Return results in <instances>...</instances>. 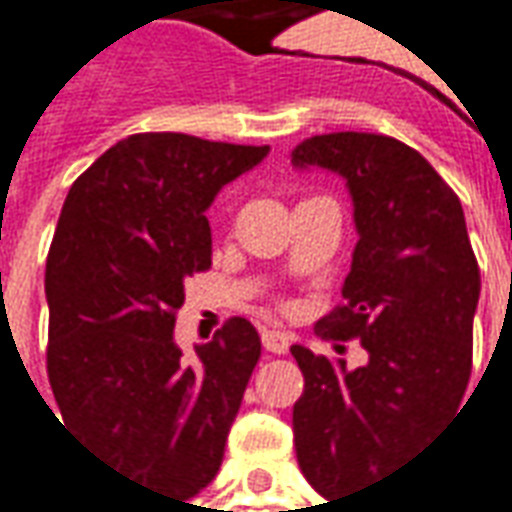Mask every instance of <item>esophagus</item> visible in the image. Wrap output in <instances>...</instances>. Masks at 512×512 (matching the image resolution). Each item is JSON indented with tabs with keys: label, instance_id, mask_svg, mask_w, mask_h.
Here are the masks:
<instances>
[{
	"label": "esophagus",
	"instance_id": "obj_1",
	"mask_svg": "<svg viewBox=\"0 0 512 512\" xmlns=\"http://www.w3.org/2000/svg\"><path fill=\"white\" fill-rule=\"evenodd\" d=\"M260 340H263V348H266V351H272V354H286L291 345V334L289 331H280V328H263Z\"/></svg>",
	"mask_w": 512,
	"mask_h": 512
}]
</instances>
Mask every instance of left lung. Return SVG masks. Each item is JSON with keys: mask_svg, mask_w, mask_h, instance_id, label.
I'll list each match as a JSON object with an SVG mask.
<instances>
[{"mask_svg": "<svg viewBox=\"0 0 512 512\" xmlns=\"http://www.w3.org/2000/svg\"><path fill=\"white\" fill-rule=\"evenodd\" d=\"M291 164L343 175L360 232L343 303L317 334L360 340L368 362L348 371L343 360L291 348L303 371L291 414L297 465L331 499L382 482L459 411L482 280L462 203L408 144L377 133L311 135Z\"/></svg>", "mask_w": 512, "mask_h": 512, "instance_id": "8db88e82", "label": "left lung"}]
</instances>
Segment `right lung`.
<instances>
[{"instance_id": "1", "label": "right lung", "mask_w": 512, "mask_h": 512, "mask_svg": "<svg viewBox=\"0 0 512 512\" xmlns=\"http://www.w3.org/2000/svg\"><path fill=\"white\" fill-rule=\"evenodd\" d=\"M269 147L184 133L118 141L70 186L47 252V377L64 425L124 476L192 499L218 473L260 360L246 317L184 362V283L212 266L206 209Z\"/></svg>"}]
</instances>
